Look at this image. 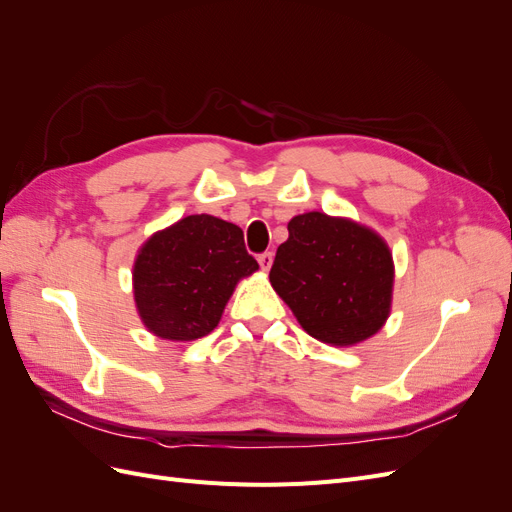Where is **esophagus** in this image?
<instances>
[{
    "instance_id": "1",
    "label": "esophagus",
    "mask_w": 512,
    "mask_h": 512,
    "mask_svg": "<svg viewBox=\"0 0 512 512\" xmlns=\"http://www.w3.org/2000/svg\"><path fill=\"white\" fill-rule=\"evenodd\" d=\"M258 262H260V269L262 271H269L271 265H273V252H262L258 256Z\"/></svg>"
}]
</instances>
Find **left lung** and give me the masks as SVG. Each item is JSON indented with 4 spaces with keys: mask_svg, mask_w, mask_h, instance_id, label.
I'll use <instances>...</instances> for the list:
<instances>
[{
    "mask_svg": "<svg viewBox=\"0 0 512 512\" xmlns=\"http://www.w3.org/2000/svg\"><path fill=\"white\" fill-rule=\"evenodd\" d=\"M269 280L309 335L352 346L389 318L393 256L369 228L312 211L288 222Z\"/></svg>",
    "mask_w": 512,
    "mask_h": 512,
    "instance_id": "1",
    "label": "left lung"
}]
</instances>
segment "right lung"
<instances>
[{"label":"right lung","mask_w":512,"mask_h":512,"mask_svg":"<svg viewBox=\"0 0 512 512\" xmlns=\"http://www.w3.org/2000/svg\"><path fill=\"white\" fill-rule=\"evenodd\" d=\"M258 262L243 230L213 215H188L153 235L134 262V299L145 327L192 342L211 333L237 282Z\"/></svg>","instance_id":"add662e5"}]
</instances>
